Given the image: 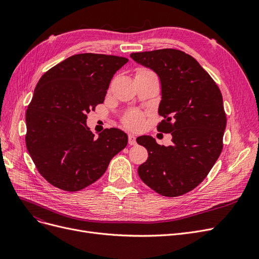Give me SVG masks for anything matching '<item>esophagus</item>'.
<instances>
[{"instance_id":"obj_1","label":"esophagus","mask_w":259,"mask_h":259,"mask_svg":"<svg viewBox=\"0 0 259 259\" xmlns=\"http://www.w3.org/2000/svg\"><path fill=\"white\" fill-rule=\"evenodd\" d=\"M128 144L131 146L136 145V137L134 135H128Z\"/></svg>"}]
</instances>
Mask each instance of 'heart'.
<instances>
[{"instance_id":"b5f03b06","label":"heart","mask_w":259,"mask_h":259,"mask_svg":"<svg viewBox=\"0 0 259 259\" xmlns=\"http://www.w3.org/2000/svg\"><path fill=\"white\" fill-rule=\"evenodd\" d=\"M147 71H149V70L140 69L138 72H147ZM123 124L125 125V127H127L128 130L138 131L142 128L144 125V115L143 113H140L138 111H133L124 116Z\"/></svg>"}]
</instances>
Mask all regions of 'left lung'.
Masks as SVG:
<instances>
[{"label": "left lung", "instance_id": "8db88e82", "mask_svg": "<svg viewBox=\"0 0 259 259\" xmlns=\"http://www.w3.org/2000/svg\"><path fill=\"white\" fill-rule=\"evenodd\" d=\"M131 57L159 75V114L164 120L156 128L173 136L168 147L158 145L151 136L136 139L148 150L138 175L164 197L183 195L204 180L222 153L227 117L221 90L183 51L163 49L132 53Z\"/></svg>", "mask_w": 259, "mask_h": 259}]
</instances>
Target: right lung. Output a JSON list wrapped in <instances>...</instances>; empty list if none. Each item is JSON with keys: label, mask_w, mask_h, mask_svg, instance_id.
I'll return each mask as SVG.
<instances>
[{"label": "right lung", "mask_w": 259, "mask_h": 259, "mask_svg": "<svg viewBox=\"0 0 259 259\" xmlns=\"http://www.w3.org/2000/svg\"><path fill=\"white\" fill-rule=\"evenodd\" d=\"M127 58L77 54L46 71L37 82L26 112V146L48 182L65 191H79L104 175L127 135L106 128L98 137L86 119L103 104L113 74Z\"/></svg>", "instance_id": "obj_1"}]
</instances>
